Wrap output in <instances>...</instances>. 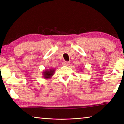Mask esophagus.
Returning a JSON list of instances; mask_svg holds the SVG:
<instances>
[{
	"instance_id": "esophagus-1",
	"label": "esophagus",
	"mask_w": 124,
	"mask_h": 124,
	"mask_svg": "<svg viewBox=\"0 0 124 124\" xmlns=\"http://www.w3.org/2000/svg\"><path fill=\"white\" fill-rule=\"evenodd\" d=\"M63 66H68L70 65V63L69 62H63Z\"/></svg>"
}]
</instances>
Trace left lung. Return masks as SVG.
Segmentation results:
<instances>
[{
	"instance_id": "obj_1",
	"label": "left lung",
	"mask_w": 124,
	"mask_h": 124,
	"mask_svg": "<svg viewBox=\"0 0 124 124\" xmlns=\"http://www.w3.org/2000/svg\"><path fill=\"white\" fill-rule=\"evenodd\" d=\"M81 71H82V69H81Z\"/></svg>"
}]
</instances>
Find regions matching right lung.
Masks as SVG:
<instances>
[{"mask_svg": "<svg viewBox=\"0 0 124 124\" xmlns=\"http://www.w3.org/2000/svg\"><path fill=\"white\" fill-rule=\"evenodd\" d=\"M55 73L54 68H49L44 70L43 72V77L44 79L48 80L54 75Z\"/></svg>", "mask_w": 124, "mask_h": 124, "instance_id": "obj_1", "label": "right lung"}]
</instances>
